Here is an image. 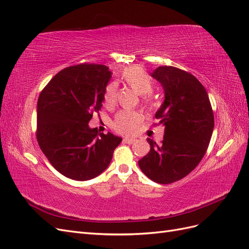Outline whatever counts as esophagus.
Instances as JSON below:
<instances>
[{
    "mask_svg": "<svg viewBox=\"0 0 249 249\" xmlns=\"http://www.w3.org/2000/svg\"><path fill=\"white\" fill-rule=\"evenodd\" d=\"M123 141H124V143H127V144H132V143H134L136 140H135L134 138H124Z\"/></svg>",
    "mask_w": 249,
    "mask_h": 249,
    "instance_id": "1",
    "label": "esophagus"
}]
</instances>
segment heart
<instances>
[{
  "mask_svg": "<svg viewBox=\"0 0 249 249\" xmlns=\"http://www.w3.org/2000/svg\"><path fill=\"white\" fill-rule=\"evenodd\" d=\"M119 79L141 95V101L145 106H150L153 104V100L149 94L153 90V81L144 69L137 65L126 67L120 72ZM116 97L117 87L114 83H111L105 89L104 102L107 106H113L116 102ZM142 119L141 113L138 111L122 110L116 114L112 125L116 132L129 135L137 130Z\"/></svg>",
  "mask_w": 249,
  "mask_h": 249,
  "instance_id": "heart-1",
  "label": "heart"
}]
</instances>
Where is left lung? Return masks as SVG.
<instances>
[{
  "instance_id": "obj_1",
  "label": "left lung",
  "mask_w": 249,
  "mask_h": 249,
  "mask_svg": "<svg viewBox=\"0 0 249 249\" xmlns=\"http://www.w3.org/2000/svg\"><path fill=\"white\" fill-rule=\"evenodd\" d=\"M164 89L157 111L165 126L160 145L147 138L149 153L138 161L144 175L156 183L171 184L185 178L205 156L214 129V113L208 93L192 73L175 66H159L152 73Z\"/></svg>"
}]
</instances>
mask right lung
Returning a JSON list of instances; mask_svg holds the SVG:
<instances>
[{"label": "right lung", "mask_w": 249, "mask_h": 249, "mask_svg": "<svg viewBox=\"0 0 249 249\" xmlns=\"http://www.w3.org/2000/svg\"><path fill=\"white\" fill-rule=\"evenodd\" d=\"M110 78L106 65H72L60 71L39 94L37 142L53 167L66 178L87 180L101 175L122 142L88 125L103 106Z\"/></svg>", "instance_id": "1"}]
</instances>
